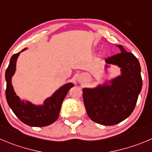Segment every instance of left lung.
Listing matches in <instances>:
<instances>
[{
    "label": "left lung",
    "mask_w": 152,
    "mask_h": 152,
    "mask_svg": "<svg viewBox=\"0 0 152 152\" xmlns=\"http://www.w3.org/2000/svg\"><path fill=\"white\" fill-rule=\"evenodd\" d=\"M117 46L121 53L110 57L105 61L121 68V75L109 81V84L105 83L94 88L83 89L88 115L102 125H115L129 117L135 108L142 86L138 59L122 46Z\"/></svg>",
    "instance_id": "8db88e82"
}]
</instances>
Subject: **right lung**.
Masks as SVG:
<instances>
[{"mask_svg":"<svg viewBox=\"0 0 152 152\" xmlns=\"http://www.w3.org/2000/svg\"><path fill=\"white\" fill-rule=\"evenodd\" d=\"M25 49H22L11 57L9 66L5 73L7 81L6 98L14 114L24 124L31 127H45L54 123L58 119L64 99L67 94L68 91L74 85L71 83L64 85L52 94V97L46 99L43 105L37 106L29 101L21 100L13 90L12 77L15 73L18 55Z\"/></svg>","mask_w":152,"mask_h":152,"instance_id":"obj_1","label":"right lung"}]
</instances>
